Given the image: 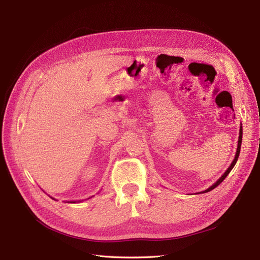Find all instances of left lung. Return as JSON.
<instances>
[{
    "mask_svg": "<svg viewBox=\"0 0 260 260\" xmlns=\"http://www.w3.org/2000/svg\"><path fill=\"white\" fill-rule=\"evenodd\" d=\"M242 136H243V129H242V124H241V128H240V136H239V141H238V149H237V154H235V157H234V159H233V161H232V164L230 165V167L226 169V171L224 172V174L220 177V179L217 181L216 183H214L212 184L210 187H208L207 190H205V191H203L202 193H206V192H209V191H211V190H214V188L216 187V186H218L220 183L222 182V181L226 178V176L230 174V171L233 169V167H234V165L237 164V161H238V158H239V155H240V151H241V144H242Z\"/></svg>",
    "mask_w": 260,
    "mask_h": 260,
    "instance_id": "1",
    "label": "left lung"
}]
</instances>
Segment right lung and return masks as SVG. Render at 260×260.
<instances>
[{"label": "right lung", "instance_id": "right-lung-1", "mask_svg": "<svg viewBox=\"0 0 260 260\" xmlns=\"http://www.w3.org/2000/svg\"><path fill=\"white\" fill-rule=\"evenodd\" d=\"M72 203H76V202H72Z\"/></svg>", "mask_w": 260, "mask_h": 260}]
</instances>
